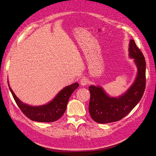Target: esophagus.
<instances>
[{"instance_id": "esophagus-1", "label": "esophagus", "mask_w": 156, "mask_h": 156, "mask_svg": "<svg viewBox=\"0 0 156 156\" xmlns=\"http://www.w3.org/2000/svg\"><path fill=\"white\" fill-rule=\"evenodd\" d=\"M80 85L82 86H85L88 83V80L86 78H82L80 79Z\"/></svg>"}]
</instances>
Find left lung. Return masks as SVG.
I'll return each mask as SVG.
<instances>
[{
    "mask_svg": "<svg viewBox=\"0 0 156 156\" xmlns=\"http://www.w3.org/2000/svg\"><path fill=\"white\" fill-rule=\"evenodd\" d=\"M129 57L134 58L138 67V74L133 85L124 94L118 98H111L99 87L91 85L89 113L98 123L106 124L121 120L129 113L140 102L146 85V62L143 53L131 39L129 43Z\"/></svg>",
    "mask_w": 156,
    "mask_h": 156,
    "instance_id": "1",
    "label": "left lung"
}]
</instances>
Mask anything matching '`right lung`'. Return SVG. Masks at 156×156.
<instances>
[{
	"label": "right lung",
	"mask_w": 156,
	"mask_h": 156,
	"mask_svg": "<svg viewBox=\"0 0 156 156\" xmlns=\"http://www.w3.org/2000/svg\"><path fill=\"white\" fill-rule=\"evenodd\" d=\"M9 88L16 103L25 115L33 121L40 122H52L61 117L64 113L67 104L72 93L79 87L78 83H73L63 89L50 103L41 106H31L23 103Z\"/></svg>",
	"instance_id": "1"
}]
</instances>
